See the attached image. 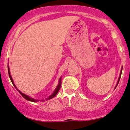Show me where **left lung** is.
Returning <instances> with one entry per match:
<instances>
[{
    "mask_svg": "<svg viewBox=\"0 0 130 130\" xmlns=\"http://www.w3.org/2000/svg\"><path fill=\"white\" fill-rule=\"evenodd\" d=\"M122 68H121V71H120V76H119V79H118V83H117L116 85V87H115V88H116V87H117V86H118V84H119V80H120V76H121V74H122Z\"/></svg>",
    "mask_w": 130,
    "mask_h": 130,
    "instance_id": "obj_1",
    "label": "left lung"
}]
</instances>
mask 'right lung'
I'll return each instance as SVG.
<instances>
[{
	"instance_id": "right-lung-1",
	"label": "right lung",
	"mask_w": 130,
	"mask_h": 130,
	"mask_svg": "<svg viewBox=\"0 0 130 130\" xmlns=\"http://www.w3.org/2000/svg\"><path fill=\"white\" fill-rule=\"evenodd\" d=\"M8 74H9V77H10V80H11V81L12 84H13L14 87L15 88H16V90H18L19 92V93L20 94L22 95V96L23 97V98H25V99L26 100H27V101H31V102H38V101H39V100H37V99H33V98H31V97H29V96H28V95L25 94H24V93H22V92L20 91L19 90H18V88H17L16 86H15V85L14 84V83L13 79H12V77H11V74H10V68H9V66H8ZM61 78H62V77H60V79H59L58 85H57V87H56V88L55 90H54V92H53V93H52V94H51V95H50V96H48L47 98H46V99H45V101H47V100H49V99H52V98H54V97L55 96L56 94H57V93H58L59 91V90H60V88L61 83H62V82H61V80H61Z\"/></svg>"
}]
</instances>
